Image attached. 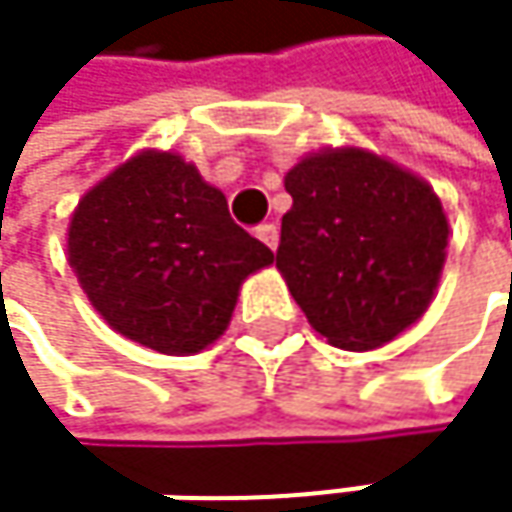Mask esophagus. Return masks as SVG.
Returning a JSON list of instances; mask_svg holds the SVG:
<instances>
[{
  "instance_id": "esophagus-1",
  "label": "esophagus",
  "mask_w": 512,
  "mask_h": 512,
  "mask_svg": "<svg viewBox=\"0 0 512 512\" xmlns=\"http://www.w3.org/2000/svg\"><path fill=\"white\" fill-rule=\"evenodd\" d=\"M257 240L275 252V249H278V225H275V222H263V225L257 228Z\"/></svg>"
}]
</instances>
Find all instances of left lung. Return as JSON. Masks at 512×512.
I'll return each instance as SVG.
<instances>
[{
    "label": "left lung",
    "mask_w": 512,
    "mask_h": 512,
    "mask_svg": "<svg viewBox=\"0 0 512 512\" xmlns=\"http://www.w3.org/2000/svg\"><path fill=\"white\" fill-rule=\"evenodd\" d=\"M275 266L308 323L341 350H376L433 302L448 216L418 174L361 148L299 159Z\"/></svg>",
    "instance_id": "8db88e82"
}]
</instances>
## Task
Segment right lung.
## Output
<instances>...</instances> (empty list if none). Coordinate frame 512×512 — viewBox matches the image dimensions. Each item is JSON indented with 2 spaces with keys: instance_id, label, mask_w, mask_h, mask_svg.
I'll use <instances>...</instances> for the list:
<instances>
[{
  "instance_id": "obj_1",
  "label": "right lung",
  "mask_w": 512,
  "mask_h": 512,
  "mask_svg": "<svg viewBox=\"0 0 512 512\" xmlns=\"http://www.w3.org/2000/svg\"><path fill=\"white\" fill-rule=\"evenodd\" d=\"M67 260L118 335L192 356L222 338L240 284L275 255L231 219L192 162L142 151L82 195Z\"/></svg>"
}]
</instances>
